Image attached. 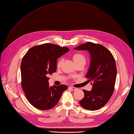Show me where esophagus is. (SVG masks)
<instances>
[{
	"mask_svg": "<svg viewBox=\"0 0 134 134\" xmlns=\"http://www.w3.org/2000/svg\"><path fill=\"white\" fill-rule=\"evenodd\" d=\"M69 89H71L73 91H75V90H77V88H75V87H73V86H69Z\"/></svg>",
	"mask_w": 134,
	"mask_h": 134,
	"instance_id": "1",
	"label": "esophagus"
}]
</instances>
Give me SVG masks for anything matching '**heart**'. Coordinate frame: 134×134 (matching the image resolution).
Returning <instances> with one entry per match:
<instances>
[{
    "mask_svg": "<svg viewBox=\"0 0 134 134\" xmlns=\"http://www.w3.org/2000/svg\"><path fill=\"white\" fill-rule=\"evenodd\" d=\"M72 59L74 62L75 63V65H77L80 63H84L85 64L86 61V59L85 56L81 54V53H75L72 56ZM63 62V59H60L58 60L57 62V67L58 68H60L62 66Z\"/></svg>",
    "mask_w": 134,
    "mask_h": 134,
    "instance_id": "b5f03b06",
    "label": "heart"
}]
</instances>
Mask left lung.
<instances>
[{
	"label": "left lung",
	"mask_w": 134,
	"mask_h": 134,
	"mask_svg": "<svg viewBox=\"0 0 134 134\" xmlns=\"http://www.w3.org/2000/svg\"><path fill=\"white\" fill-rule=\"evenodd\" d=\"M77 50H87L90 54V63L86 78L91 81V91L83 90L84 97L79 101L84 108L95 110L102 107L111 97L117 76V67L112 53L104 46L87 42L78 47Z\"/></svg>",
	"instance_id": "8db88e82"
}]
</instances>
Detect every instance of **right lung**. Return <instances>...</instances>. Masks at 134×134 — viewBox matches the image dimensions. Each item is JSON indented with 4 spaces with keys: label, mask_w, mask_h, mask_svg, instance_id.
Instances as JSON below:
<instances>
[{
    "label": "right lung",
    "mask_w": 134,
    "mask_h": 134,
    "mask_svg": "<svg viewBox=\"0 0 134 134\" xmlns=\"http://www.w3.org/2000/svg\"><path fill=\"white\" fill-rule=\"evenodd\" d=\"M69 49L53 44L34 46L23 57L21 64V85L28 101L40 110L53 108L67 86H49L48 75L56 72L57 60Z\"/></svg>",
    "instance_id": "right-lung-1"
}]
</instances>
